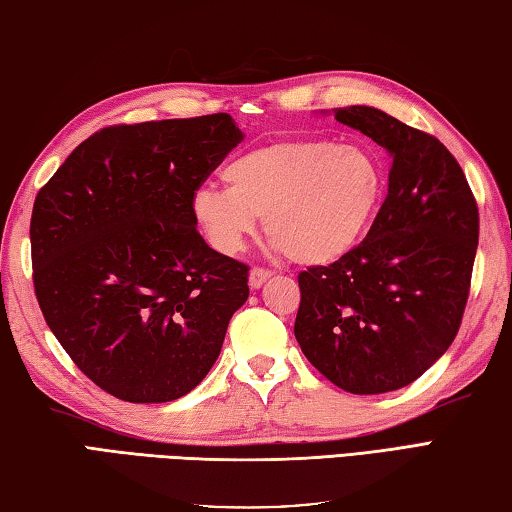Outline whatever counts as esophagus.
I'll use <instances>...</instances> for the list:
<instances>
[{
	"label": "esophagus",
	"mask_w": 512,
	"mask_h": 512,
	"mask_svg": "<svg viewBox=\"0 0 512 512\" xmlns=\"http://www.w3.org/2000/svg\"><path fill=\"white\" fill-rule=\"evenodd\" d=\"M272 276V272H269V269H265V267H254L252 272H249V285H252V289H258L260 285H263L267 278Z\"/></svg>",
	"instance_id": "esophagus-1"
}]
</instances>
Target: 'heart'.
<instances>
[{
    "label": "heart",
    "mask_w": 512,
    "mask_h": 512,
    "mask_svg": "<svg viewBox=\"0 0 512 512\" xmlns=\"http://www.w3.org/2000/svg\"><path fill=\"white\" fill-rule=\"evenodd\" d=\"M225 189L202 187L191 214L209 245L236 254L263 216L267 238L298 265H330L370 229L383 171L368 151L292 138L240 153L223 169Z\"/></svg>",
    "instance_id": "1"
}]
</instances>
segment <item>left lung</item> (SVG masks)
Instances as JSON below:
<instances>
[{
	"label": "left lung",
	"mask_w": 512,
	"mask_h": 512,
	"mask_svg": "<svg viewBox=\"0 0 512 512\" xmlns=\"http://www.w3.org/2000/svg\"><path fill=\"white\" fill-rule=\"evenodd\" d=\"M334 118L390 151L388 196L350 254L298 274L294 334L307 361L341 390L392 392L455 341L479 209L464 169L435 136L372 106H345Z\"/></svg>",
	"instance_id": "1"
}]
</instances>
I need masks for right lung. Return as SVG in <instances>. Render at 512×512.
Masks as SVG:
<instances>
[{
  "mask_svg": "<svg viewBox=\"0 0 512 512\" xmlns=\"http://www.w3.org/2000/svg\"><path fill=\"white\" fill-rule=\"evenodd\" d=\"M240 140L229 113L113 124L75 147L35 198L37 303L77 368L113 397H185L247 301L249 267L211 249L191 214Z\"/></svg>",
  "mask_w": 512,
  "mask_h": 512,
  "instance_id": "right-lung-1",
  "label": "right lung"
}]
</instances>
